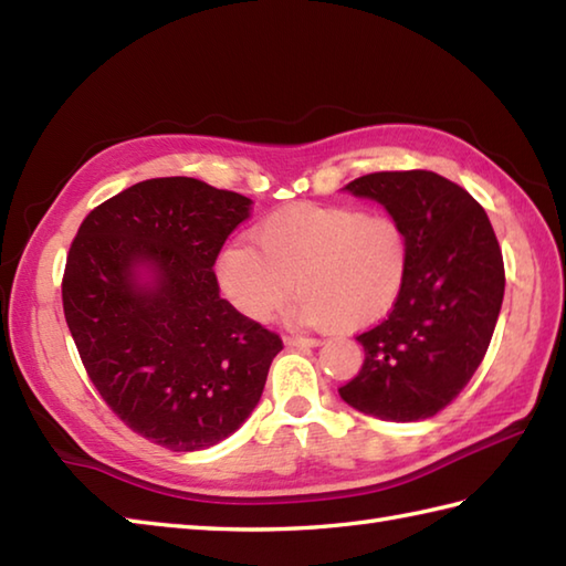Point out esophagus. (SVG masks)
<instances>
[{"label": "esophagus", "mask_w": 566, "mask_h": 566, "mask_svg": "<svg viewBox=\"0 0 566 566\" xmlns=\"http://www.w3.org/2000/svg\"><path fill=\"white\" fill-rule=\"evenodd\" d=\"M284 343L290 348H312L318 346V338H308V336H284Z\"/></svg>", "instance_id": "obj_1"}]
</instances>
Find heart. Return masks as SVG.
<instances>
[{"instance_id":"heart-1","label":"heart","mask_w":566,"mask_h":566,"mask_svg":"<svg viewBox=\"0 0 566 566\" xmlns=\"http://www.w3.org/2000/svg\"><path fill=\"white\" fill-rule=\"evenodd\" d=\"M254 248L232 242L218 260L230 302L254 321L276 314L292 286V318L350 331L400 298L412 240L400 218L358 206H292L254 228Z\"/></svg>"}]
</instances>
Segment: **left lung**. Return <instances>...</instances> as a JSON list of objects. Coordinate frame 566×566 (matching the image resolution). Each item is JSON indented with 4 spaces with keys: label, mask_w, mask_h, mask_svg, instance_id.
<instances>
[{
    "label": "left lung",
    "mask_w": 566,
    "mask_h": 566,
    "mask_svg": "<svg viewBox=\"0 0 566 566\" xmlns=\"http://www.w3.org/2000/svg\"><path fill=\"white\" fill-rule=\"evenodd\" d=\"M346 188L402 220L412 264L392 312L356 336L365 360L338 395L387 422L434 417L491 346L505 292L501 245L483 206L434 171H378Z\"/></svg>",
    "instance_id": "obj_1"
}]
</instances>
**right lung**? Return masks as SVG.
Returning <instances> with one entry per match:
<instances>
[{"instance_id":"obj_1","label":"right lung","mask_w":566,"mask_h":566,"mask_svg":"<svg viewBox=\"0 0 566 566\" xmlns=\"http://www.w3.org/2000/svg\"><path fill=\"white\" fill-rule=\"evenodd\" d=\"M252 201L188 176L93 208L61 282L87 378L139 437L171 451L230 437L260 402L282 338L218 294L216 260ZM147 263L151 285L134 272Z\"/></svg>"}]
</instances>
